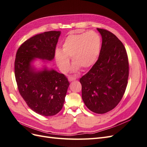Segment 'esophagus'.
Segmentation results:
<instances>
[{
  "label": "esophagus",
  "instance_id": "esophagus-1",
  "mask_svg": "<svg viewBox=\"0 0 147 147\" xmlns=\"http://www.w3.org/2000/svg\"><path fill=\"white\" fill-rule=\"evenodd\" d=\"M76 79V78L75 77H73V76H69L68 78V80L69 82H71V81H73V80H74Z\"/></svg>",
  "mask_w": 147,
  "mask_h": 147
}]
</instances>
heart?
Listing matches in <instances>:
<instances>
[{
	"label": "heart",
	"instance_id": "b5f03b06",
	"mask_svg": "<svg viewBox=\"0 0 147 147\" xmlns=\"http://www.w3.org/2000/svg\"><path fill=\"white\" fill-rule=\"evenodd\" d=\"M102 41L97 33L88 32L80 34L70 35L67 37L62 49L55 53L56 63L63 73L69 68V58H72L71 71H77L80 68L91 67L97 61L101 49Z\"/></svg>",
	"mask_w": 147,
	"mask_h": 147
}]
</instances>
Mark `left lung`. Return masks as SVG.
Wrapping results in <instances>:
<instances>
[{
    "instance_id": "8db88e82",
    "label": "left lung",
    "mask_w": 147,
    "mask_h": 147,
    "mask_svg": "<svg viewBox=\"0 0 147 147\" xmlns=\"http://www.w3.org/2000/svg\"><path fill=\"white\" fill-rule=\"evenodd\" d=\"M100 54L89 71L80 79L82 98L89 110L105 113L115 107L125 93L129 76V63L121 41L105 29Z\"/></svg>"
}]
</instances>
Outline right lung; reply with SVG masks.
<instances>
[{"instance_id": "1", "label": "right lung", "mask_w": 147, "mask_h": 147, "mask_svg": "<svg viewBox=\"0 0 147 147\" xmlns=\"http://www.w3.org/2000/svg\"><path fill=\"white\" fill-rule=\"evenodd\" d=\"M60 31H49L28 39L17 51L15 75L21 96L33 111L53 116L61 109L69 85L68 79L46 67L36 70L32 65L36 58L53 60Z\"/></svg>"}]
</instances>
